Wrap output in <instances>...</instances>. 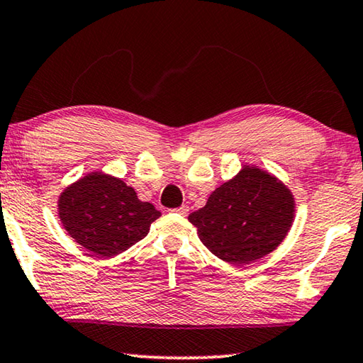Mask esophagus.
<instances>
[{
    "label": "esophagus",
    "instance_id": "1",
    "mask_svg": "<svg viewBox=\"0 0 363 363\" xmlns=\"http://www.w3.org/2000/svg\"><path fill=\"white\" fill-rule=\"evenodd\" d=\"M171 211L176 213V214H181V216H187V214H189V206L182 205L179 208H174V210H171Z\"/></svg>",
    "mask_w": 363,
    "mask_h": 363
}]
</instances>
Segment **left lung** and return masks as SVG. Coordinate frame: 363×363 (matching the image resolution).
Returning <instances> with one entry per match:
<instances>
[{
  "label": "left lung",
  "mask_w": 363,
  "mask_h": 363,
  "mask_svg": "<svg viewBox=\"0 0 363 363\" xmlns=\"http://www.w3.org/2000/svg\"><path fill=\"white\" fill-rule=\"evenodd\" d=\"M293 218L290 189L255 167H243L214 190L203 208L189 214L205 247L233 266L261 259L277 248Z\"/></svg>",
  "instance_id": "obj_1"
}]
</instances>
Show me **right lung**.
Returning <instances> with one entry per match:
<instances>
[{"label": "right lung", "mask_w": 363, "mask_h": 363, "mask_svg": "<svg viewBox=\"0 0 363 363\" xmlns=\"http://www.w3.org/2000/svg\"><path fill=\"white\" fill-rule=\"evenodd\" d=\"M57 206L67 233L101 257L120 255L143 240L162 214L140 201L133 187L104 173L73 182L60 194Z\"/></svg>", "instance_id": "add662e5"}]
</instances>
